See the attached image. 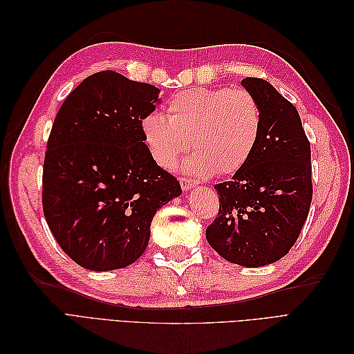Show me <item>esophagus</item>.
Segmentation results:
<instances>
[{
    "label": "esophagus",
    "instance_id": "obj_1",
    "mask_svg": "<svg viewBox=\"0 0 354 354\" xmlns=\"http://www.w3.org/2000/svg\"><path fill=\"white\" fill-rule=\"evenodd\" d=\"M180 180V185H181V189H183L185 192L186 190H189V189H192L194 187L196 183H195V180H192V178H186V177H180L178 178Z\"/></svg>",
    "mask_w": 354,
    "mask_h": 354
}]
</instances>
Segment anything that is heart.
Returning <instances> with one entry per match:
<instances>
[{
	"label": "heart",
	"mask_w": 354,
	"mask_h": 354,
	"mask_svg": "<svg viewBox=\"0 0 354 354\" xmlns=\"http://www.w3.org/2000/svg\"><path fill=\"white\" fill-rule=\"evenodd\" d=\"M143 138L155 162L171 169L192 146L185 169L199 177L233 174L252 156L263 133V111L246 90L195 88L176 94L167 118L149 113Z\"/></svg>",
	"instance_id": "b5f03b06"
}]
</instances>
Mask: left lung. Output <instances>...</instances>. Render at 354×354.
I'll list each match as a JSON object with an SVG mask.
<instances>
[{"label": "left lung", "instance_id": "8db88e82", "mask_svg": "<svg viewBox=\"0 0 354 354\" xmlns=\"http://www.w3.org/2000/svg\"><path fill=\"white\" fill-rule=\"evenodd\" d=\"M242 85L261 106L263 133L248 162L214 186L220 209L207 241L224 260L260 267L281 260L298 239L313 196L312 160L295 106L266 80Z\"/></svg>", "mask_w": 354, "mask_h": 354}]
</instances>
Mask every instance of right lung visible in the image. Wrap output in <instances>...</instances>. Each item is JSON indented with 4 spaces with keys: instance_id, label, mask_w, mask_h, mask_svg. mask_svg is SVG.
Masks as SVG:
<instances>
[{
    "instance_id": "right-lung-1",
    "label": "right lung",
    "mask_w": 354,
    "mask_h": 354,
    "mask_svg": "<svg viewBox=\"0 0 354 354\" xmlns=\"http://www.w3.org/2000/svg\"><path fill=\"white\" fill-rule=\"evenodd\" d=\"M158 94L155 85L102 71L57 112L42 168V209L60 248L84 269L134 263L147 248L156 211L181 195L142 133Z\"/></svg>"
}]
</instances>
